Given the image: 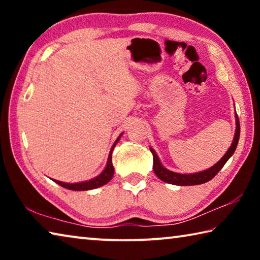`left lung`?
Wrapping results in <instances>:
<instances>
[{
    "label": "left lung",
    "mask_w": 260,
    "mask_h": 260,
    "mask_svg": "<svg viewBox=\"0 0 260 260\" xmlns=\"http://www.w3.org/2000/svg\"><path fill=\"white\" fill-rule=\"evenodd\" d=\"M235 121H236V129H235V135H234V139H233L231 147L228 148V150L226 151L225 155L220 158V160L215 162L213 166H211L210 169L201 171V172L189 173V174L173 172V171L167 170L166 167L162 166L159 157H158L156 151L153 150L152 148H150V151L153 156V165H152L153 172H155V174L161 180V181H164L166 183L175 184V186H196V184H202L210 181L211 179H213L215 175H217V173L222 169V166L226 164L227 160L230 159V158L233 156V153H234L236 150L237 143H239V139H240V121H239V117H237V114H235Z\"/></svg>",
    "instance_id": "1"
}]
</instances>
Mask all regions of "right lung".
Segmentation results:
<instances>
[{
    "instance_id": "right-lung-1",
    "label": "right lung",
    "mask_w": 260,
    "mask_h": 260,
    "mask_svg": "<svg viewBox=\"0 0 260 260\" xmlns=\"http://www.w3.org/2000/svg\"><path fill=\"white\" fill-rule=\"evenodd\" d=\"M122 133L118 136V139L114 141L113 146L111 148V150H110L109 153V157H108V162L107 165H105L104 170L101 172L98 177H95L90 180H87V181H82V182H76V183H68V182H61L58 181V180H54L56 183H58L59 186L70 189V190H77V191H81V190H91V189H95V188H99V187H102L104 184H107L110 180L112 179L113 177V173H114V169H113V165H112V151L114 147H116V144L118 143V141L120 140Z\"/></svg>"
}]
</instances>
